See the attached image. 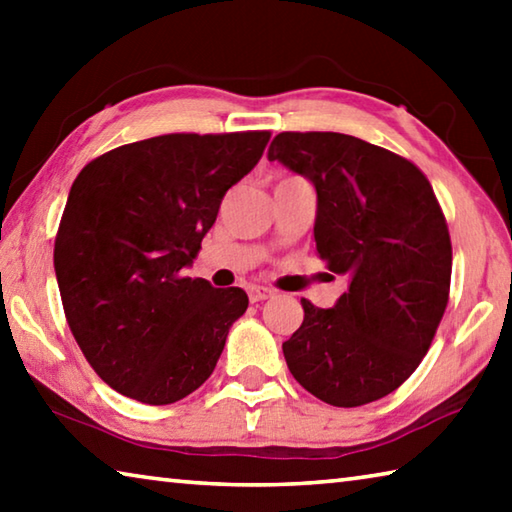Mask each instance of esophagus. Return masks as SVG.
<instances>
[{"label":"esophagus","instance_id":"1","mask_svg":"<svg viewBox=\"0 0 512 512\" xmlns=\"http://www.w3.org/2000/svg\"><path fill=\"white\" fill-rule=\"evenodd\" d=\"M275 296V291L273 289H268V287H259V284H255V287H250L248 289V298H250V302H262V300H268V298H273Z\"/></svg>","mask_w":512,"mask_h":512}]
</instances>
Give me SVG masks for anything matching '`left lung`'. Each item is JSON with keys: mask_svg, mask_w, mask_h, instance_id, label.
I'll use <instances>...</instances> for the list:
<instances>
[{"mask_svg": "<svg viewBox=\"0 0 512 512\" xmlns=\"http://www.w3.org/2000/svg\"><path fill=\"white\" fill-rule=\"evenodd\" d=\"M268 160L316 189V250L348 280L332 309L302 300L282 343L291 375L332 406H361L413 375L445 314L452 241L413 162L343 133H280Z\"/></svg>", "mask_w": 512, "mask_h": 512, "instance_id": "obj_1", "label": "left lung"}]
</instances>
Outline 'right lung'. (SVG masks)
Returning a JSON list of instances; mask_svg holds the SVG:
<instances>
[{"label": "right lung", "mask_w": 512, "mask_h": 512, "mask_svg": "<svg viewBox=\"0 0 512 512\" xmlns=\"http://www.w3.org/2000/svg\"><path fill=\"white\" fill-rule=\"evenodd\" d=\"M268 137L160 135L103 153L76 176L56 235V280L76 343L117 393L173 404L212 375L248 296L185 268Z\"/></svg>", "instance_id": "obj_1"}]
</instances>
